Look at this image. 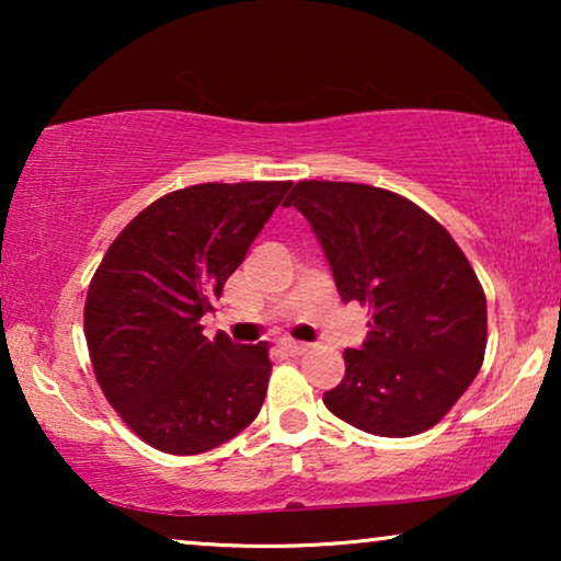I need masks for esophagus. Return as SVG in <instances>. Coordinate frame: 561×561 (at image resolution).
Wrapping results in <instances>:
<instances>
[{"label":"esophagus","instance_id":"esophagus-1","mask_svg":"<svg viewBox=\"0 0 561 561\" xmlns=\"http://www.w3.org/2000/svg\"><path fill=\"white\" fill-rule=\"evenodd\" d=\"M280 350L283 352H286V355H290V357H298V355H304V352L306 350H309V347H306V344H301V342H280Z\"/></svg>","mask_w":561,"mask_h":561}]
</instances>
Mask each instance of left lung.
Segmentation results:
<instances>
[{"mask_svg": "<svg viewBox=\"0 0 561 561\" xmlns=\"http://www.w3.org/2000/svg\"><path fill=\"white\" fill-rule=\"evenodd\" d=\"M283 206L309 219L344 301L370 313L327 409L375 436L439 424L488 344L485 290L459 244L421 206L367 183L298 181Z\"/></svg>", "mask_w": 561, "mask_h": 561, "instance_id": "obj_1", "label": "left lung"}]
</instances>
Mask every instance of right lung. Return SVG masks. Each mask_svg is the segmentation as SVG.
Wrapping results in <instances>:
<instances>
[{
  "label": "right lung",
  "mask_w": 561,
  "mask_h": 561,
  "mask_svg": "<svg viewBox=\"0 0 561 561\" xmlns=\"http://www.w3.org/2000/svg\"><path fill=\"white\" fill-rule=\"evenodd\" d=\"M294 181L198 183L160 196L110 244L89 283L83 334L119 419L165 455H202L263 409L267 344L204 336L202 317Z\"/></svg>",
  "instance_id": "right-lung-1"
}]
</instances>
